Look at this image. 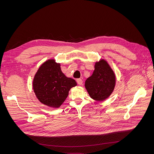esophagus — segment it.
Here are the masks:
<instances>
[{
    "label": "esophagus",
    "mask_w": 154,
    "mask_h": 154,
    "mask_svg": "<svg viewBox=\"0 0 154 154\" xmlns=\"http://www.w3.org/2000/svg\"><path fill=\"white\" fill-rule=\"evenodd\" d=\"M76 82H77V83H78V85H82V83H83V80H82V79H80V78L77 79V80H76Z\"/></svg>",
    "instance_id": "esophagus-1"
}]
</instances>
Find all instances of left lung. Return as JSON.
<instances>
[{
    "label": "left lung",
    "instance_id": "left-lung-1",
    "mask_svg": "<svg viewBox=\"0 0 154 154\" xmlns=\"http://www.w3.org/2000/svg\"><path fill=\"white\" fill-rule=\"evenodd\" d=\"M115 85V74L103 59L95 63L94 72L85 83V87L91 98L99 101L108 98L114 91Z\"/></svg>",
    "mask_w": 154,
    "mask_h": 154
}]
</instances>
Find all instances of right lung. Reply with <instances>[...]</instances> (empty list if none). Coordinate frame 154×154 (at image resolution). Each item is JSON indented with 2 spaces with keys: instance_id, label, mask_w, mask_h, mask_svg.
<instances>
[{
  "instance_id": "obj_1",
  "label": "right lung",
  "mask_w": 154,
  "mask_h": 154,
  "mask_svg": "<svg viewBox=\"0 0 154 154\" xmlns=\"http://www.w3.org/2000/svg\"><path fill=\"white\" fill-rule=\"evenodd\" d=\"M76 85V81L65 75L60 63L54 59L48 60L41 65L32 82V88L38 100L53 108L61 106L70 89Z\"/></svg>"
}]
</instances>
